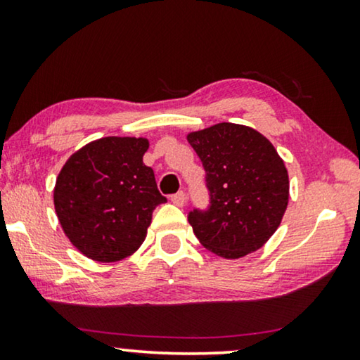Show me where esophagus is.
<instances>
[{"mask_svg":"<svg viewBox=\"0 0 360 360\" xmlns=\"http://www.w3.org/2000/svg\"><path fill=\"white\" fill-rule=\"evenodd\" d=\"M185 200H186L185 191H179V193L172 195V201H174L176 206H184L185 205Z\"/></svg>","mask_w":360,"mask_h":360,"instance_id":"34e87169","label":"esophagus"}]
</instances>
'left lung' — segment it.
Returning <instances> with one entry per match:
<instances>
[{
	"instance_id": "left-lung-1",
	"label": "left lung",
	"mask_w": 360,
	"mask_h": 360,
	"mask_svg": "<svg viewBox=\"0 0 360 360\" xmlns=\"http://www.w3.org/2000/svg\"><path fill=\"white\" fill-rule=\"evenodd\" d=\"M205 169L208 206L188 221L200 243L239 259L267 243L288 205V174L269 139L252 127L219 122L188 134Z\"/></svg>"
}]
</instances>
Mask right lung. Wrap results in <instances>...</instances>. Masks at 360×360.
I'll list each match as a JSON object with an SVG mask.
<instances>
[{"label":"right lung","instance_id":"right-lung-1","mask_svg":"<svg viewBox=\"0 0 360 360\" xmlns=\"http://www.w3.org/2000/svg\"><path fill=\"white\" fill-rule=\"evenodd\" d=\"M146 139L105 137L75 152L63 165L53 205L72 244L98 262H115L139 249L152 211L167 198L144 165Z\"/></svg>","mask_w":360,"mask_h":360}]
</instances>
